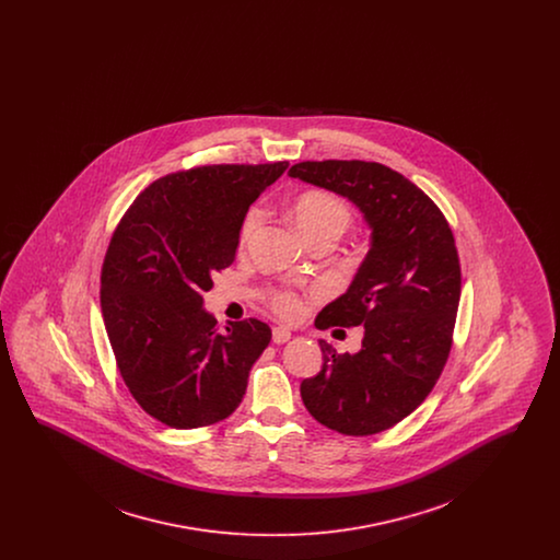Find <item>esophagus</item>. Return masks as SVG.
<instances>
[{"mask_svg":"<svg viewBox=\"0 0 560 560\" xmlns=\"http://www.w3.org/2000/svg\"><path fill=\"white\" fill-rule=\"evenodd\" d=\"M290 338H292V331L288 327H283V325L272 327V342L275 345H285Z\"/></svg>","mask_w":560,"mask_h":560,"instance_id":"obj_1","label":"esophagus"}]
</instances>
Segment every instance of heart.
Listing matches in <instances>:
<instances>
[{
	"label": "heart",
	"instance_id": "1",
	"mask_svg": "<svg viewBox=\"0 0 560 560\" xmlns=\"http://www.w3.org/2000/svg\"><path fill=\"white\" fill-rule=\"evenodd\" d=\"M265 215L267 212L262 206H252L245 212L240 226L241 245H247L252 241L256 231L260 229V224L265 222ZM293 220L308 241L317 240L320 235L340 237L347 233L352 222V212L342 197L323 188H311L295 197ZM267 302L275 313L290 319L302 313V298L292 290L270 288L267 292Z\"/></svg>",
	"mask_w": 560,
	"mask_h": 560
}]
</instances>
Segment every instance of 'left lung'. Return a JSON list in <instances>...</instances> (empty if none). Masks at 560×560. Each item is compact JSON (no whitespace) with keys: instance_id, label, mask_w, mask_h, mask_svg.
<instances>
[{"instance_id":"1","label":"left lung","mask_w":560,"mask_h":560,"mask_svg":"<svg viewBox=\"0 0 560 560\" xmlns=\"http://www.w3.org/2000/svg\"><path fill=\"white\" fill-rule=\"evenodd\" d=\"M290 176L345 195L372 226L350 290L315 320L363 325V348L348 354L320 340L323 368L300 395L323 427L377 434L422 405L450 359L462 292L452 226L422 188L375 161H300Z\"/></svg>"}]
</instances>
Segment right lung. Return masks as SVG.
Wrapping results in <instances>:
<instances>
[{"mask_svg": "<svg viewBox=\"0 0 560 560\" xmlns=\"http://www.w3.org/2000/svg\"><path fill=\"white\" fill-rule=\"evenodd\" d=\"M288 165L178 170L144 188L113 231L101 270L108 342L133 400L165 427L229 418L270 342L267 323L220 329L201 304L213 275L235 262L247 208Z\"/></svg>", "mask_w": 560, "mask_h": 560, "instance_id": "right-lung-1", "label": "right lung"}]
</instances>
